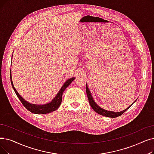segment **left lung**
I'll list each match as a JSON object with an SVG mask.
<instances>
[{
	"label": "left lung",
	"mask_w": 154,
	"mask_h": 154,
	"mask_svg": "<svg viewBox=\"0 0 154 154\" xmlns=\"http://www.w3.org/2000/svg\"><path fill=\"white\" fill-rule=\"evenodd\" d=\"M85 89H86V93H87V96H88V99H89V103L91 105V106L92 107V108L98 114L106 116V117H109V118H116L119 116H121L122 114L128 109H129L130 107L132 106V104L131 106H130L128 108H126V109L122 111H120V112H114V111H107L106 109H104L101 108H100V107L96 103V102L94 101V99L92 97V95L91 94V92L88 88V85L86 84L85 85Z\"/></svg>",
	"instance_id": "obj_1"
}]
</instances>
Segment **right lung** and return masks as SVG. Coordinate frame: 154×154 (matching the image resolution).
<instances>
[{
  "mask_svg": "<svg viewBox=\"0 0 154 154\" xmlns=\"http://www.w3.org/2000/svg\"><path fill=\"white\" fill-rule=\"evenodd\" d=\"M11 74H10V78H11V84L12 86V88L14 89V92H16V95L19 99L21 101L23 106L25 107V108L27 109L28 111L32 113H35V114H47V113H50L51 112H53L57 109L60 106L61 104L62 103V94L65 90V89L67 88V87L72 83V82L75 79V77H72L69 79H68L66 81L63 86L62 87V88L60 89L58 92L57 93V94L55 97V98L53 99L51 102L49 103L45 104H42V105H39V104H31L28 103V101H26V100H24L21 96L19 95V94L17 92L16 89H15L14 85H13L12 82V76H11Z\"/></svg>",
  "mask_w": 154,
  "mask_h": 154,
  "instance_id": "obj_1",
  "label": "right lung"
}]
</instances>
